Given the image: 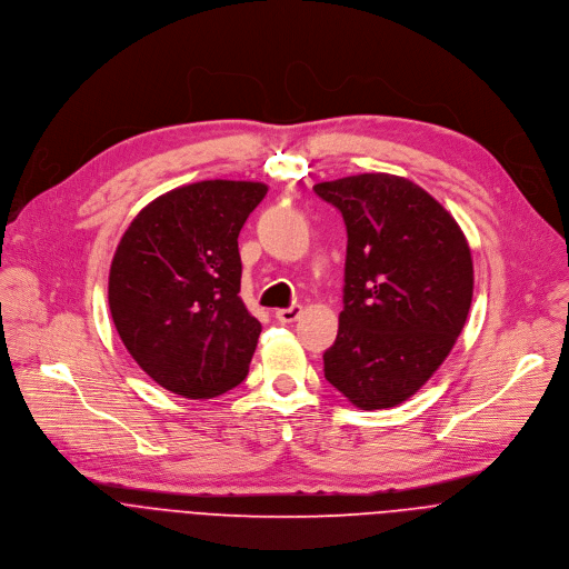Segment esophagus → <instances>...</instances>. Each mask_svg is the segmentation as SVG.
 <instances>
[{"instance_id": "34e87169", "label": "esophagus", "mask_w": 569, "mask_h": 569, "mask_svg": "<svg viewBox=\"0 0 569 569\" xmlns=\"http://www.w3.org/2000/svg\"><path fill=\"white\" fill-rule=\"evenodd\" d=\"M300 313H302V307H300V305H291V307H287V309H278V311H276V318H278L280 322H293V320L300 318Z\"/></svg>"}]
</instances>
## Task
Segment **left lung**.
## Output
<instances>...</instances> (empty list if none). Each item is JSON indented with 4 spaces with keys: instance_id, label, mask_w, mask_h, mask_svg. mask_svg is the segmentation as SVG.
<instances>
[{
    "instance_id": "left-lung-1",
    "label": "left lung",
    "mask_w": 569,
    "mask_h": 569,
    "mask_svg": "<svg viewBox=\"0 0 569 569\" xmlns=\"http://www.w3.org/2000/svg\"><path fill=\"white\" fill-rule=\"evenodd\" d=\"M348 229L343 311L325 379L361 410L412 397L443 363L473 298L469 242L417 183L386 172L322 181Z\"/></svg>"
}]
</instances>
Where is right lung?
<instances>
[{
	"label": "right lung",
	"mask_w": 569,
	"mask_h": 569,
	"mask_svg": "<svg viewBox=\"0 0 569 569\" xmlns=\"http://www.w3.org/2000/svg\"><path fill=\"white\" fill-rule=\"evenodd\" d=\"M258 181H197L148 203L113 253L109 311L161 388L210 399L247 379L262 325L240 298L238 236L264 199Z\"/></svg>",
	"instance_id": "right-lung-1"
}]
</instances>
